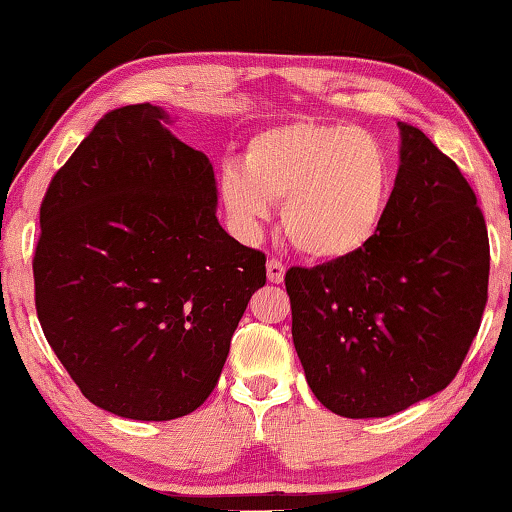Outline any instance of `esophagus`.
<instances>
[{"label":"esophagus","instance_id":"1","mask_svg":"<svg viewBox=\"0 0 512 512\" xmlns=\"http://www.w3.org/2000/svg\"><path fill=\"white\" fill-rule=\"evenodd\" d=\"M284 274H286L284 263L277 261V258H270V261H268V281H270V284H281V281H284Z\"/></svg>","mask_w":512,"mask_h":512}]
</instances>
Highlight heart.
Listing matches in <instances>:
<instances>
[{
  "label": "heart",
  "instance_id": "obj_1",
  "mask_svg": "<svg viewBox=\"0 0 512 512\" xmlns=\"http://www.w3.org/2000/svg\"><path fill=\"white\" fill-rule=\"evenodd\" d=\"M392 164L372 133L342 124L288 122L251 138L244 161L221 168L219 194L235 228L256 238L284 203L286 235L302 254L337 261L379 231Z\"/></svg>",
  "mask_w": 512,
  "mask_h": 512
}]
</instances>
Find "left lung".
<instances>
[{"mask_svg": "<svg viewBox=\"0 0 512 512\" xmlns=\"http://www.w3.org/2000/svg\"><path fill=\"white\" fill-rule=\"evenodd\" d=\"M399 133L402 164L374 238L286 272L307 383L344 418H385L441 392L487 305L490 240L476 194L420 129L399 122Z\"/></svg>", "mask_w": 512, "mask_h": 512, "instance_id": "1", "label": "left lung"}]
</instances>
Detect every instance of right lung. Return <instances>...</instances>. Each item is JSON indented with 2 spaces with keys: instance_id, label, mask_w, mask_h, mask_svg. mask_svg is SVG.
Wrapping results in <instances>:
<instances>
[{
  "instance_id": "1",
  "label": "right lung",
  "mask_w": 512,
  "mask_h": 512,
  "mask_svg": "<svg viewBox=\"0 0 512 512\" xmlns=\"http://www.w3.org/2000/svg\"><path fill=\"white\" fill-rule=\"evenodd\" d=\"M136 103L103 115L41 203L34 298L80 392L131 420L196 411L219 381L265 254L217 219L210 159Z\"/></svg>"
}]
</instances>
